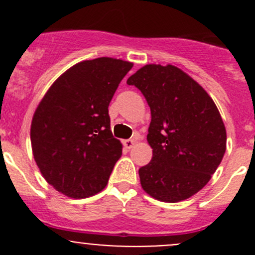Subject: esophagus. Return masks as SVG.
<instances>
[{"label":"esophagus","instance_id":"obj_1","mask_svg":"<svg viewBox=\"0 0 255 255\" xmlns=\"http://www.w3.org/2000/svg\"><path fill=\"white\" fill-rule=\"evenodd\" d=\"M123 145H125L127 149H130L133 145H134V140H133V139L123 140Z\"/></svg>","mask_w":255,"mask_h":255}]
</instances>
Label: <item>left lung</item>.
<instances>
[{
	"label": "left lung",
	"instance_id": "obj_1",
	"mask_svg": "<svg viewBox=\"0 0 255 255\" xmlns=\"http://www.w3.org/2000/svg\"><path fill=\"white\" fill-rule=\"evenodd\" d=\"M145 97L151 161L139 169L144 191L164 202L199 192L222 161L227 134L213 100L174 65L149 64L127 80Z\"/></svg>",
	"mask_w": 255,
	"mask_h": 255
}]
</instances>
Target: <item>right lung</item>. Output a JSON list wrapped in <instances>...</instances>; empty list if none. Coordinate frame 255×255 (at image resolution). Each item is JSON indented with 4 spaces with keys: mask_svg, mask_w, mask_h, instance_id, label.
<instances>
[{
    "mask_svg": "<svg viewBox=\"0 0 255 255\" xmlns=\"http://www.w3.org/2000/svg\"><path fill=\"white\" fill-rule=\"evenodd\" d=\"M129 61L85 60L55 80L35 110L30 126L34 160L59 192L84 199L102 191L122 155L113 138L109 105Z\"/></svg>",
    "mask_w": 255,
    "mask_h": 255,
    "instance_id": "obj_1",
    "label": "right lung"
}]
</instances>
